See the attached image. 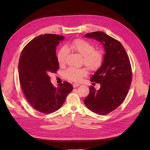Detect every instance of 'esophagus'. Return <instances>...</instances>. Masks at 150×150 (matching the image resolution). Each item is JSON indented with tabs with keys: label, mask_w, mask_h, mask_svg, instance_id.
Wrapping results in <instances>:
<instances>
[{
	"label": "esophagus",
	"mask_w": 150,
	"mask_h": 150,
	"mask_svg": "<svg viewBox=\"0 0 150 150\" xmlns=\"http://www.w3.org/2000/svg\"><path fill=\"white\" fill-rule=\"evenodd\" d=\"M79 83H74L73 84V87H74V88H76V87H79Z\"/></svg>",
	"instance_id": "34e87169"
}]
</instances>
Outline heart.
<instances>
[{
	"mask_svg": "<svg viewBox=\"0 0 150 150\" xmlns=\"http://www.w3.org/2000/svg\"><path fill=\"white\" fill-rule=\"evenodd\" d=\"M93 45L82 39H76L70 42L65 47L59 51L57 59L60 65L65 63L68 54V50H72L83 56V63L91 70L98 69L104 60V55L100 50H94ZM87 74V71L83 68H76L70 67L64 72L65 78L71 81H79Z\"/></svg>",
	"mask_w": 150,
	"mask_h": 150,
	"instance_id": "1",
	"label": "heart"
}]
</instances>
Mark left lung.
I'll return each mask as SVG.
<instances>
[{
    "label": "left lung",
    "mask_w": 150,
    "mask_h": 150,
    "mask_svg": "<svg viewBox=\"0 0 150 150\" xmlns=\"http://www.w3.org/2000/svg\"><path fill=\"white\" fill-rule=\"evenodd\" d=\"M84 37L100 41L105 53L102 65L91 78V81L100 84V88L96 90L91 86L83 103L93 112L108 115L122 103L130 88L132 69L129 59L120 42L105 33L93 32Z\"/></svg>",
    "instance_id": "obj_1"
}]
</instances>
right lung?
I'll return each instance as SVG.
<instances>
[{
    "instance_id": "obj_1",
    "label": "right lung",
    "mask_w": 150,
    "mask_h": 150,
    "mask_svg": "<svg viewBox=\"0 0 150 150\" xmlns=\"http://www.w3.org/2000/svg\"><path fill=\"white\" fill-rule=\"evenodd\" d=\"M64 38L52 34L38 35L21 53L18 72L21 88L31 105L41 113L50 114L59 110L73 90L68 82L55 87L49 76L59 69L56 49Z\"/></svg>"
}]
</instances>
